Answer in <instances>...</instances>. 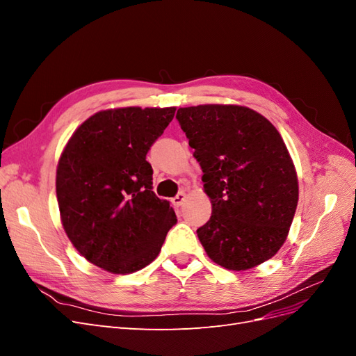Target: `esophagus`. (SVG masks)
<instances>
[{"instance_id":"obj_1","label":"esophagus","mask_w":356,"mask_h":356,"mask_svg":"<svg viewBox=\"0 0 356 356\" xmlns=\"http://www.w3.org/2000/svg\"><path fill=\"white\" fill-rule=\"evenodd\" d=\"M186 199H187L186 193H184V191H181V193H178V195H177L174 199H172L170 202H172V204H174V207L179 208V207H182V203L186 202Z\"/></svg>"}]
</instances>
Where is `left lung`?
I'll use <instances>...</instances> for the list:
<instances>
[{"label": "left lung", "mask_w": 356, "mask_h": 356, "mask_svg": "<svg viewBox=\"0 0 356 356\" xmlns=\"http://www.w3.org/2000/svg\"><path fill=\"white\" fill-rule=\"evenodd\" d=\"M177 118L212 204L209 221L197 229L208 257L233 272L267 261L285 243L298 202L296 166L281 134L242 105L186 106Z\"/></svg>", "instance_id": "1"}]
</instances>
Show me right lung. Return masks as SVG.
I'll return each instance as SVG.
<instances>
[{
  "label": "right lung",
  "instance_id": "1",
  "mask_svg": "<svg viewBox=\"0 0 356 356\" xmlns=\"http://www.w3.org/2000/svg\"><path fill=\"white\" fill-rule=\"evenodd\" d=\"M166 108L102 110L84 120L63 147L56 196L68 239L86 260L114 275L156 260L174 209L152 190L149 147L175 115Z\"/></svg>",
  "mask_w": 356,
  "mask_h": 356
}]
</instances>
